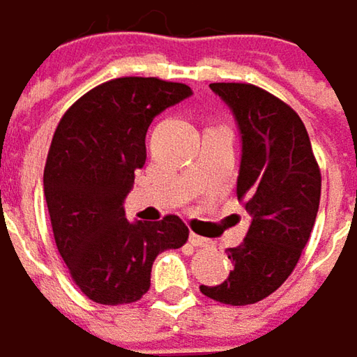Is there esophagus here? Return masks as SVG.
<instances>
[{
    "mask_svg": "<svg viewBox=\"0 0 357 357\" xmlns=\"http://www.w3.org/2000/svg\"><path fill=\"white\" fill-rule=\"evenodd\" d=\"M190 243L194 245V247H211L212 241L211 239H204V237H200V235H190Z\"/></svg>",
    "mask_w": 357,
    "mask_h": 357,
    "instance_id": "esophagus-1",
    "label": "esophagus"
}]
</instances>
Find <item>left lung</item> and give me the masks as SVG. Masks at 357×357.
I'll list each match as a JSON object with an SVG mask.
<instances>
[{"instance_id": "obj_1", "label": "left lung", "mask_w": 357, "mask_h": 357, "mask_svg": "<svg viewBox=\"0 0 357 357\" xmlns=\"http://www.w3.org/2000/svg\"><path fill=\"white\" fill-rule=\"evenodd\" d=\"M241 135L237 198L251 222L239 247L227 249L233 270L222 284L200 286L222 305H253L292 274L314 227L321 172L308 132L288 104L249 83H211Z\"/></svg>"}]
</instances>
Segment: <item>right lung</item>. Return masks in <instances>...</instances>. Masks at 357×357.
<instances>
[{"mask_svg":"<svg viewBox=\"0 0 357 357\" xmlns=\"http://www.w3.org/2000/svg\"><path fill=\"white\" fill-rule=\"evenodd\" d=\"M183 83L120 77L79 98L61 118L45 167L54 243L83 294L100 305H128L151 286L165 249L188 241L179 216L126 220L124 200L145 165L153 118L190 98Z\"/></svg>","mask_w":357,"mask_h":357,"instance_id":"add662e5","label":"right lung"}]
</instances>
